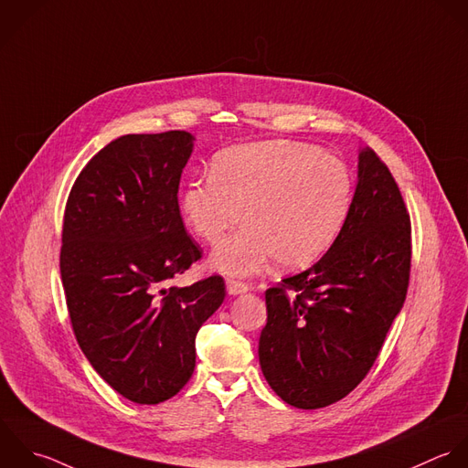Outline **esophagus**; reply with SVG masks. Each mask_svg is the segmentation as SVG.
<instances>
[{
	"mask_svg": "<svg viewBox=\"0 0 468 468\" xmlns=\"http://www.w3.org/2000/svg\"><path fill=\"white\" fill-rule=\"evenodd\" d=\"M226 290H228L229 295H240V293H246V292L250 290V286L244 284V282H239V281L229 279V281L226 282Z\"/></svg>",
	"mask_w": 468,
	"mask_h": 468,
	"instance_id": "obj_1",
	"label": "esophagus"
}]
</instances>
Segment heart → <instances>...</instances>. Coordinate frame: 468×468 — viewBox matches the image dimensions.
I'll return each mask as SVG.
<instances>
[{
	"mask_svg": "<svg viewBox=\"0 0 468 468\" xmlns=\"http://www.w3.org/2000/svg\"><path fill=\"white\" fill-rule=\"evenodd\" d=\"M354 178L348 165L321 149L290 140L235 145L213 160L211 175L189 182L182 215L193 233L217 244L244 211L246 226L218 244L211 266L250 277L273 259L299 270L321 259L350 215Z\"/></svg>",
	"mask_w": 468,
	"mask_h": 468,
	"instance_id": "obj_1",
	"label": "heart"
}]
</instances>
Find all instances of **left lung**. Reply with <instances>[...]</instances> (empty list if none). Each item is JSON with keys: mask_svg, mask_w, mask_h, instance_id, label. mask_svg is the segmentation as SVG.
Segmentation results:
<instances>
[{"mask_svg": "<svg viewBox=\"0 0 468 468\" xmlns=\"http://www.w3.org/2000/svg\"><path fill=\"white\" fill-rule=\"evenodd\" d=\"M346 224L312 268L266 290L259 361L288 405L315 410L346 398L370 372L403 308L410 217L387 164L359 151Z\"/></svg>", "mask_w": 468, "mask_h": 468, "instance_id": "left-lung-1", "label": "left lung"}]
</instances>
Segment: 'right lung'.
I'll return each instance as SVG.
<instances>
[{
  "label": "right lung",
  "instance_id": "right-lung-1",
  "mask_svg": "<svg viewBox=\"0 0 468 468\" xmlns=\"http://www.w3.org/2000/svg\"><path fill=\"white\" fill-rule=\"evenodd\" d=\"M193 140L186 131L112 140L65 206L59 271L76 341L98 376L138 405L184 388L197 332L226 297L218 275L169 288L202 257L178 207Z\"/></svg>",
  "mask_w": 468,
  "mask_h": 468
}]
</instances>
